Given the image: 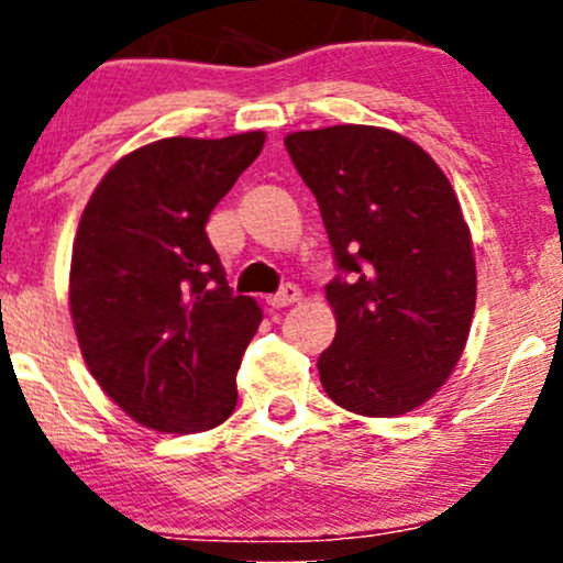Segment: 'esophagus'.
I'll use <instances>...</instances> for the list:
<instances>
[{
  "instance_id": "esophagus-1",
  "label": "esophagus",
  "mask_w": 563,
  "mask_h": 563,
  "mask_svg": "<svg viewBox=\"0 0 563 563\" xmlns=\"http://www.w3.org/2000/svg\"><path fill=\"white\" fill-rule=\"evenodd\" d=\"M299 299H301V290L296 288L294 283H286V286L277 290V294L267 296V303L273 309H283V307H288V303H296Z\"/></svg>"
}]
</instances>
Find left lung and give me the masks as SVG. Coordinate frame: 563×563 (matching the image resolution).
Masks as SVG:
<instances>
[{"label": "left lung", "instance_id": "left-lung-1", "mask_svg": "<svg viewBox=\"0 0 563 563\" xmlns=\"http://www.w3.org/2000/svg\"><path fill=\"white\" fill-rule=\"evenodd\" d=\"M318 198L339 275L320 384L344 410H416L461 360L476 303L471 232L434 158L402 134L341 124L286 137Z\"/></svg>", "mask_w": 563, "mask_h": 563}]
</instances>
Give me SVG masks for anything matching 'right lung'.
I'll list each match as a JSON object with an SVG mask.
<instances>
[{
  "label": "right lung",
  "mask_w": 563,
  "mask_h": 563,
  "mask_svg": "<svg viewBox=\"0 0 563 563\" xmlns=\"http://www.w3.org/2000/svg\"><path fill=\"white\" fill-rule=\"evenodd\" d=\"M262 145L264 132L151 142L84 209L70 260L84 363L147 429L190 434L235 410V373L262 312L232 294L206 222Z\"/></svg>",
  "instance_id": "add662e5"
}]
</instances>
